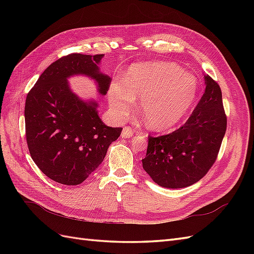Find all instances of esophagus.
<instances>
[{
	"mask_svg": "<svg viewBox=\"0 0 254 254\" xmlns=\"http://www.w3.org/2000/svg\"><path fill=\"white\" fill-rule=\"evenodd\" d=\"M133 135V130L130 127H124L122 130V136L123 137H131Z\"/></svg>",
	"mask_w": 254,
	"mask_h": 254,
	"instance_id": "34e87169",
	"label": "esophagus"
}]
</instances>
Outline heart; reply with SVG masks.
I'll list each match as a JSON object with an SVG mask.
<instances>
[{"label": "heart", "mask_w": 254, "mask_h": 254, "mask_svg": "<svg viewBox=\"0 0 254 254\" xmlns=\"http://www.w3.org/2000/svg\"><path fill=\"white\" fill-rule=\"evenodd\" d=\"M198 92L196 76L171 63L150 61L135 64L125 79H114L108 99L113 113L125 119L131 112L136 97L149 128L157 131L179 123L193 106Z\"/></svg>", "instance_id": "obj_1"}]
</instances>
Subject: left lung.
Returning <instances> with one entry per match:
<instances>
[{
	"instance_id": "left-lung-1",
	"label": "left lung",
	"mask_w": 254,
	"mask_h": 254,
	"mask_svg": "<svg viewBox=\"0 0 254 254\" xmlns=\"http://www.w3.org/2000/svg\"><path fill=\"white\" fill-rule=\"evenodd\" d=\"M204 79V93L186 124L172 133L148 135L143 168L160 187H190L203 178L217 159L227 115L219 84L209 75Z\"/></svg>"
}]
</instances>
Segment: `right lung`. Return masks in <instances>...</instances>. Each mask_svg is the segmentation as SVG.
I'll use <instances>...</instances> for the list:
<instances>
[{
	"label": "right lung",
	"instance_id": "1",
	"mask_svg": "<svg viewBox=\"0 0 254 254\" xmlns=\"http://www.w3.org/2000/svg\"><path fill=\"white\" fill-rule=\"evenodd\" d=\"M104 54H68L49 65L25 102V134L30 157L50 179L64 186L82 183L103 162L123 128L106 126L95 102L86 103L68 88L66 78L84 74L106 95L111 79L99 72Z\"/></svg>",
	"mask_w": 254,
	"mask_h": 254
}]
</instances>
